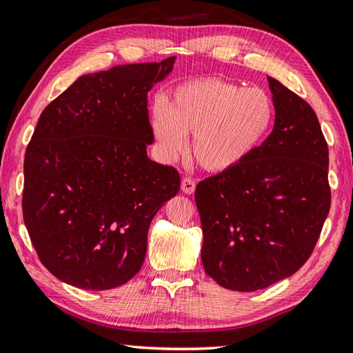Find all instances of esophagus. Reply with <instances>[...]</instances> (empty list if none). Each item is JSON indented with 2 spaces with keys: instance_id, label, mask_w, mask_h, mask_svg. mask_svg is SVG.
I'll list each match as a JSON object with an SVG mask.
<instances>
[{
  "instance_id": "34e87169",
  "label": "esophagus",
  "mask_w": 353,
  "mask_h": 353,
  "mask_svg": "<svg viewBox=\"0 0 353 353\" xmlns=\"http://www.w3.org/2000/svg\"><path fill=\"white\" fill-rule=\"evenodd\" d=\"M181 190L184 194L192 195L195 192V181L192 178H183L181 181Z\"/></svg>"
}]
</instances>
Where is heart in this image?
I'll return each mask as SVG.
<instances>
[{"label": "heart", "mask_w": 353, "mask_h": 353, "mask_svg": "<svg viewBox=\"0 0 353 353\" xmlns=\"http://www.w3.org/2000/svg\"><path fill=\"white\" fill-rule=\"evenodd\" d=\"M275 121V104L268 92L221 79L184 83L169 104L157 101L150 125L159 155L175 161L188 149L203 169L223 174L239 168L261 148Z\"/></svg>", "instance_id": "b5f03b06"}]
</instances>
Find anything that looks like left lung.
<instances>
[{
    "instance_id": "8db88e82",
    "label": "left lung",
    "mask_w": 353,
    "mask_h": 353,
    "mask_svg": "<svg viewBox=\"0 0 353 353\" xmlns=\"http://www.w3.org/2000/svg\"><path fill=\"white\" fill-rule=\"evenodd\" d=\"M269 79L275 124L239 168L198 183L201 261L225 289L254 292L307 261L330 209L329 149L314 109Z\"/></svg>"
}]
</instances>
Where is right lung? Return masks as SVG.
Here are the masks:
<instances>
[{
  "mask_svg": "<svg viewBox=\"0 0 353 353\" xmlns=\"http://www.w3.org/2000/svg\"><path fill=\"white\" fill-rule=\"evenodd\" d=\"M174 63L83 75L39 117L24 157L23 216L58 280L108 290L141 269L152 219L181 183L176 169L148 157V94Z\"/></svg>",
  "mask_w": 353,
  "mask_h": 353,
  "instance_id": "add662e5",
  "label": "right lung"
}]
</instances>
